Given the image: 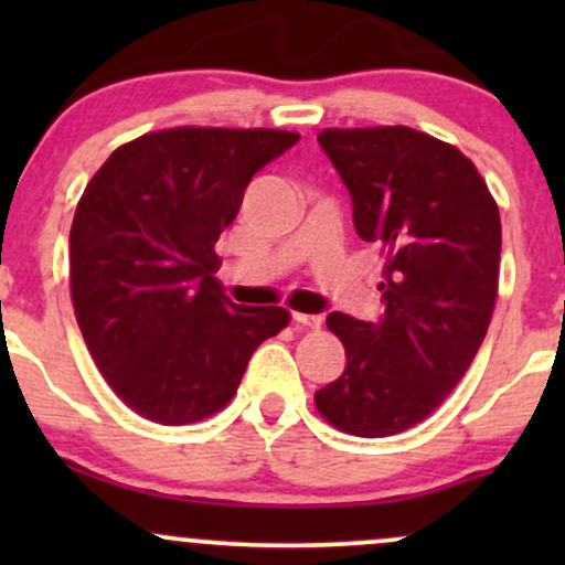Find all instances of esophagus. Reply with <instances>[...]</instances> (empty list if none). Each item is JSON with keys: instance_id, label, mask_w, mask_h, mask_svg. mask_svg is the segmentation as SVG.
<instances>
[{"instance_id": "obj_1", "label": "esophagus", "mask_w": 565, "mask_h": 565, "mask_svg": "<svg viewBox=\"0 0 565 565\" xmlns=\"http://www.w3.org/2000/svg\"><path fill=\"white\" fill-rule=\"evenodd\" d=\"M291 319H295L297 327H305V329H321L323 327L321 313H291Z\"/></svg>"}]
</instances>
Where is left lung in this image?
<instances>
[{"mask_svg":"<svg viewBox=\"0 0 565 565\" xmlns=\"http://www.w3.org/2000/svg\"><path fill=\"white\" fill-rule=\"evenodd\" d=\"M319 146L385 255L382 316L329 313L345 372L316 391L337 430L385 438L423 423L459 385L494 313L502 223L476 164L412 127L323 129Z\"/></svg>","mask_w":565,"mask_h":565,"instance_id":"1","label":"left lung"}]
</instances>
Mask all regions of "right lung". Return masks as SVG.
<instances>
[{"label": "right lung", "instance_id": "obj_1", "mask_svg": "<svg viewBox=\"0 0 565 565\" xmlns=\"http://www.w3.org/2000/svg\"><path fill=\"white\" fill-rule=\"evenodd\" d=\"M300 140L284 129L178 127L116 148L71 225V300L89 355L140 417L188 425L236 393L284 308L217 289L215 242L255 172Z\"/></svg>", "mask_w": 565, "mask_h": 565}]
</instances>
